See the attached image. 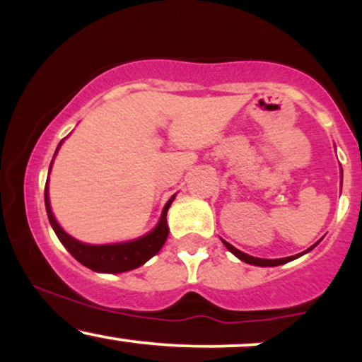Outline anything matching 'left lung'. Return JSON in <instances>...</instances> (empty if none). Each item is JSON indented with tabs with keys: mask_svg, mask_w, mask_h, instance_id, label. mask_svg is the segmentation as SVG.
<instances>
[{
	"mask_svg": "<svg viewBox=\"0 0 362 362\" xmlns=\"http://www.w3.org/2000/svg\"><path fill=\"white\" fill-rule=\"evenodd\" d=\"M224 245H226V248L230 250L231 253H235L236 257H238L240 260L247 262V264H252V265H260V267H274V265H281V264H286V262H291L294 259H298V257L303 255V253H300V255H293V257H286V259H257V257H252V255H247V253L236 250V248L233 247V245H230L228 242H223ZM317 245V243H315ZM315 245L311 248H315ZM311 248H308L306 252H310Z\"/></svg>",
	"mask_w": 362,
	"mask_h": 362,
	"instance_id": "1",
	"label": "left lung"
}]
</instances>
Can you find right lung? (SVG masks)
Here are the masks:
<instances>
[{
  "mask_svg": "<svg viewBox=\"0 0 362 362\" xmlns=\"http://www.w3.org/2000/svg\"><path fill=\"white\" fill-rule=\"evenodd\" d=\"M59 146H57V149H59ZM44 201H45V211H47L49 221H51V226L54 228V231H56L59 242L68 248V252L71 253L80 264H83L85 267H88L95 272L117 274V272L132 271V269L139 267V265H143L144 262H148L153 255H156V253L160 252V248L163 247V243L167 242V236H168L167 211L170 204L173 202V197L170 199L167 206L163 207V213H161L160 221H158L156 228L151 231V233L143 236V238L134 240V242L117 243V245H86L71 238V236L66 233L59 224H57L56 219H54L51 204H49L47 185H45V190H44Z\"/></svg>",
  "mask_w": 362,
  "mask_h": 362,
  "instance_id": "1",
  "label": "right lung"
}]
</instances>
